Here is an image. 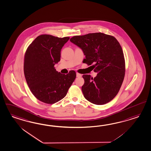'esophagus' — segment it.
I'll use <instances>...</instances> for the list:
<instances>
[{
    "instance_id": "34e87169",
    "label": "esophagus",
    "mask_w": 151,
    "mask_h": 151,
    "mask_svg": "<svg viewBox=\"0 0 151 151\" xmlns=\"http://www.w3.org/2000/svg\"><path fill=\"white\" fill-rule=\"evenodd\" d=\"M77 77H82V74L80 73H77Z\"/></svg>"
}]
</instances>
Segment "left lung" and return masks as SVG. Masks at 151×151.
<instances>
[{
	"label": "left lung",
	"mask_w": 151,
	"mask_h": 151,
	"mask_svg": "<svg viewBox=\"0 0 151 151\" xmlns=\"http://www.w3.org/2000/svg\"><path fill=\"white\" fill-rule=\"evenodd\" d=\"M70 42L83 50V62L98 73L95 78L84 74L82 92L96 105L108 103L120 91L125 74V58L120 44L114 36L101 32L74 36Z\"/></svg>",
	"instance_id": "obj_1"
}]
</instances>
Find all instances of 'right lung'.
I'll use <instances>...</instances> for the list:
<instances>
[{"label": "right lung", "instance_id": "1", "mask_svg": "<svg viewBox=\"0 0 151 151\" xmlns=\"http://www.w3.org/2000/svg\"><path fill=\"white\" fill-rule=\"evenodd\" d=\"M69 39L41 35L26 50L24 72L27 84L33 95L45 103H56L65 98L76 78L74 70L63 74L55 67L60 61L62 48Z\"/></svg>", "mask_w": 151, "mask_h": 151}]
</instances>
